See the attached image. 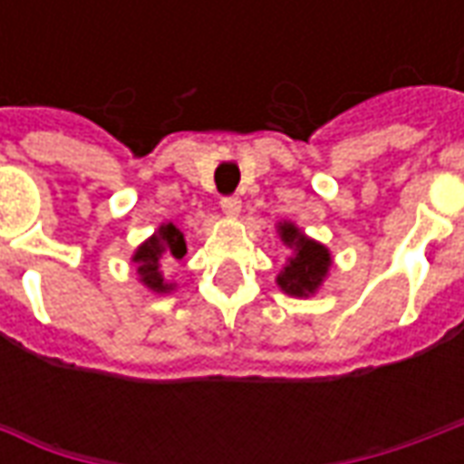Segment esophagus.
<instances>
[{
	"label": "esophagus",
	"mask_w": 464,
	"mask_h": 464,
	"mask_svg": "<svg viewBox=\"0 0 464 464\" xmlns=\"http://www.w3.org/2000/svg\"><path fill=\"white\" fill-rule=\"evenodd\" d=\"M221 211L228 216V218H236L238 213H241V201L236 198V196H226L221 198Z\"/></svg>",
	"instance_id": "esophagus-1"
}]
</instances>
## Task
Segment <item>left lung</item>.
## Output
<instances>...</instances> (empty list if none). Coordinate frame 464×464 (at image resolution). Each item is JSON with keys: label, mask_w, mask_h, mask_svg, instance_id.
<instances>
[{"label": "left lung", "mask_w": 464, "mask_h": 464, "mask_svg": "<svg viewBox=\"0 0 464 464\" xmlns=\"http://www.w3.org/2000/svg\"><path fill=\"white\" fill-rule=\"evenodd\" d=\"M276 233L283 246L291 251L276 276V285L291 298H311L321 291L323 281L331 273L333 256L328 246L305 236V231H301L293 221L276 223Z\"/></svg>", "instance_id": "1"}]
</instances>
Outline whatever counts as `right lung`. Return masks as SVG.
Here are the masks:
<instances>
[{
  "label": "right lung",
  "mask_w": 464,
  "mask_h": 464,
  "mask_svg": "<svg viewBox=\"0 0 464 464\" xmlns=\"http://www.w3.org/2000/svg\"><path fill=\"white\" fill-rule=\"evenodd\" d=\"M183 253H186V238H183L181 228L173 221L161 223L141 246H136V251L131 256L133 271L139 276V283L143 288L156 293V295H166V293L176 291V283L166 281L161 263L183 258Z\"/></svg>",
  "instance_id": "obj_1"
}]
</instances>
